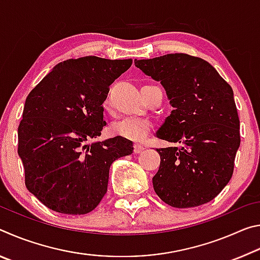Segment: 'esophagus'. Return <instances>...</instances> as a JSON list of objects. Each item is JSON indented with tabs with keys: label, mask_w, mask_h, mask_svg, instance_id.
Returning <instances> with one entry per match:
<instances>
[{
	"label": "esophagus",
	"mask_w": 260,
	"mask_h": 260,
	"mask_svg": "<svg viewBox=\"0 0 260 260\" xmlns=\"http://www.w3.org/2000/svg\"><path fill=\"white\" fill-rule=\"evenodd\" d=\"M144 149H146V148H144V147L142 146V144H140V143H135V144H134V152H135V153L142 152V151L144 150Z\"/></svg>",
	"instance_id": "esophagus-1"
}]
</instances>
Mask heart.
<instances>
[{"label": "heart", "instance_id": "b5f03b06", "mask_svg": "<svg viewBox=\"0 0 260 260\" xmlns=\"http://www.w3.org/2000/svg\"><path fill=\"white\" fill-rule=\"evenodd\" d=\"M104 109H109V100L105 99L103 103ZM152 128V122L147 118H124L118 121H114L110 126V133L113 136L128 140H141L146 136Z\"/></svg>", "mask_w": 260, "mask_h": 260}]
</instances>
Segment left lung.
Wrapping results in <instances>:
<instances>
[{"label": "left lung", "mask_w": 260, "mask_h": 260, "mask_svg": "<svg viewBox=\"0 0 260 260\" xmlns=\"http://www.w3.org/2000/svg\"><path fill=\"white\" fill-rule=\"evenodd\" d=\"M134 63L160 81L174 108L157 138L179 146L157 149L153 189L173 208L209 203L230 182L241 143L232 87L200 57L169 54Z\"/></svg>", "instance_id": "8db88e82"}]
</instances>
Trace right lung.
Wrapping results in <instances>:
<instances>
[{"mask_svg":"<svg viewBox=\"0 0 260 260\" xmlns=\"http://www.w3.org/2000/svg\"><path fill=\"white\" fill-rule=\"evenodd\" d=\"M132 61L96 56L64 60L26 99L18 155L26 188L50 210L93 211L108 190L110 166L133 152V143L120 136L86 144L101 135L109 87Z\"/></svg>","mask_w":260,"mask_h":260,"instance_id":"1","label":"right lung"}]
</instances>
